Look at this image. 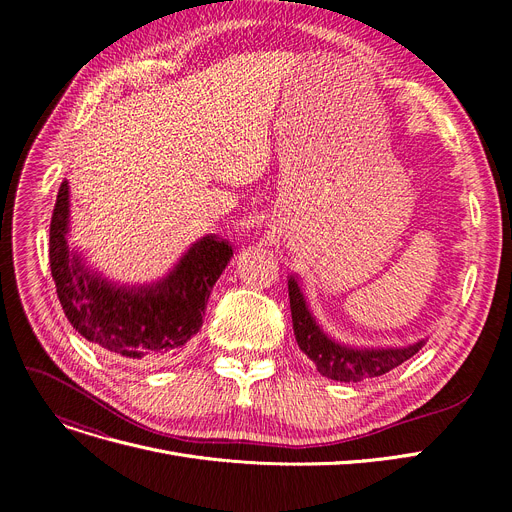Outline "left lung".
Returning <instances> with one entry per match:
<instances>
[{"label": "left lung", "mask_w": 512, "mask_h": 512, "mask_svg": "<svg viewBox=\"0 0 512 512\" xmlns=\"http://www.w3.org/2000/svg\"><path fill=\"white\" fill-rule=\"evenodd\" d=\"M288 297L294 338H297L301 351L315 363L317 371L328 380L361 382L365 378H378L411 359L423 346V340L407 348H380V351L378 348L365 351V348L342 346L319 330L294 278L288 280Z\"/></svg>", "instance_id": "left-lung-1"}]
</instances>
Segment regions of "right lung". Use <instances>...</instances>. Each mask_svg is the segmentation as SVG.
I'll return each mask as SVG.
<instances>
[{
  "label": "right lung",
  "instance_id": "right-lung-1",
  "mask_svg": "<svg viewBox=\"0 0 512 512\" xmlns=\"http://www.w3.org/2000/svg\"><path fill=\"white\" fill-rule=\"evenodd\" d=\"M68 182L60 184L49 224V265L72 328L103 351L145 365L176 357L203 326L213 284L232 257L226 240L205 236L176 270L149 288H116L89 274L68 249Z\"/></svg>",
  "mask_w": 512,
  "mask_h": 512
}]
</instances>
